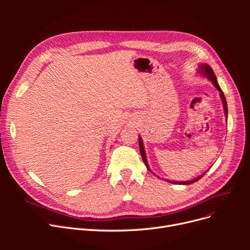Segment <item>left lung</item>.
Instances as JSON below:
<instances>
[{
    "label": "left lung",
    "instance_id": "1",
    "mask_svg": "<svg viewBox=\"0 0 250 250\" xmlns=\"http://www.w3.org/2000/svg\"><path fill=\"white\" fill-rule=\"evenodd\" d=\"M198 73H199L201 76H204L205 78H207L208 81H211V82L213 83V85L217 88V90L220 92V97H221V99H222L223 107H224L225 116H226V121H227V116H228L227 101H226V98H225L224 93H223L222 89L220 88V86H219V84H218L217 77H216V75H215L214 71L212 70V68L209 67L208 64H207V63H200V64H199V69H198ZM139 146H140V153H141V155H142V158H143L144 163H145V165H146V167H147V169L149 170V171L153 173V171H152V170H151V169H150V167H149L148 161H147L146 151H145V148H144V143H143V140H142L141 136H139ZM207 171H208V170H207ZM207 171H206V172H207ZM206 172H205V173H206ZM205 173H203L202 175H200V176H198V177H195V178H193V179H191V180H187V181H174V180H169V179H165V180H166L167 182L173 183V185H183V186H188V185H191V183H193V182H196V181H198L199 179H201V178L205 175ZM153 174H154V173H153ZM156 176H157V175H156ZM157 177H159V176H157ZM159 178H160V177H159Z\"/></svg>",
    "mask_w": 250,
    "mask_h": 250
}]
</instances>
